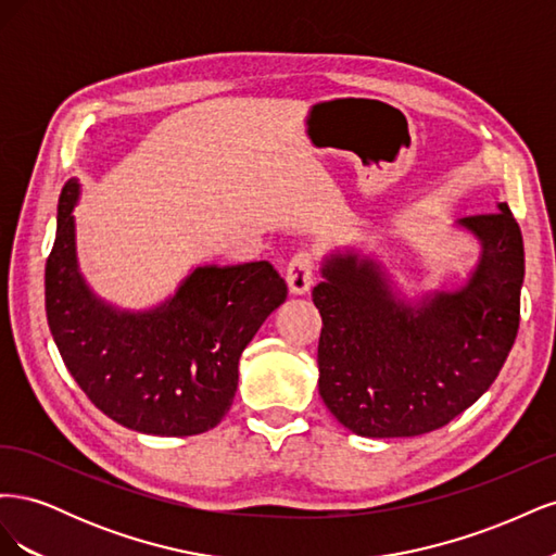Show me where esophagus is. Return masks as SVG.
Here are the masks:
<instances>
[{
	"mask_svg": "<svg viewBox=\"0 0 556 556\" xmlns=\"http://www.w3.org/2000/svg\"><path fill=\"white\" fill-rule=\"evenodd\" d=\"M313 268H315V260L313 252L308 250H299L296 255L290 260L288 264V285L292 294H306L313 285Z\"/></svg>",
	"mask_w": 556,
	"mask_h": 556,
	"instance_id": "obj_1",
	"label": "esophagus"
}]
</instances>
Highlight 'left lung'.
Here are the masks:
<instances>
[{
  "label": "left lung",
  "mask_w": 556,
  "mask_h": 556,
  "mask_svg": "<svg viewBox=\"0 0 556 556\" xmlns=\"http://www.w3.org/2000/svg\"><path fill=\"white\" fill-rule=\"evenodd\" d=\"M482 255L457 292L417 306L399 299L374 260L331 255L313 290L323 315L319 396L366 439L445 427L490 390L519 329L525 243L508 204L459 220Z\"/></svg>",
  "instance_id": "1"
}]
</instances>
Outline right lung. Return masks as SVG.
Segmentation results:
<instances>
[{
  "label": "right lung",
  "instance_id": "add662e5",
  "mask_svg": "<svg viewBox=\"0 0 556 556\" xmlns=\"http://www.w3.org/2000/svg\"><path fill=\"white\" fill-rule=\"evenodd\" d=\"M78 182L62 188L46 262V317L64 366L113 422L155 435H194L229 410L239 359L288 285L268 262L199 266L146 313L97 299L76 260Z\"/></svg>",
  "mask_w": 556,
  "mask_h": 556
}]
</instances>
